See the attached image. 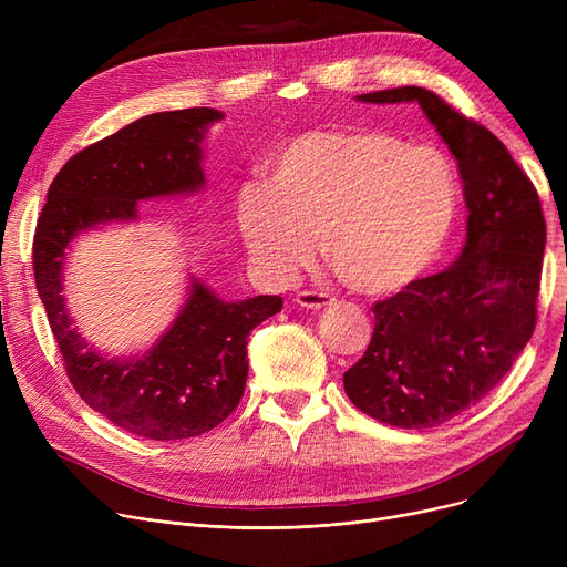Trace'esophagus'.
<instances>
[{"label": "esophagus", "mask_w": 567, "mask_h": 567, "mask_svg": "<svg viewBox=\"0 0 567 567\" xmlns=\"http://www.w3.org/2000/svg\"><path fill=\"white\" fill-rule=\"evenodd\" d=\"M296 303L308 310H319L326 306L336 303V296H331L329 291H319V289H303L296 293Z\"/></svg>", "instance_id": "esophagus-1"}]
</instances>
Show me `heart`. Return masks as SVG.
I'll return each mask as SVG.
<instances>
[{"mask_svg":"<svg viewBox=\"0 0 567 567\" xmlns=\"http://www.w3.org/2000/svg\"><path fill=\"white\" fill-rule=\"evenodd\" d=\"M460 182L441 148L377 128L308 131L268 161V184L236 197L252 257L278 278L310 266L326 236L340 278L368 296L421 280L441 257Z\"/></svg>","mask_w":567,"mask_h":567,"instance_id":"b5f03b06","label":"heart"}]
</instances>
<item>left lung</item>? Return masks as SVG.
I'll return each mask as SVG.
<instances>
[{"label":"left lung","mask_w":567,"mask_h":567,"mask_svg":"<svg viewBox=\"0 0 567 567\" xmlns=\"http://www.w3.org/2000/svg\"><path fill=\"white\" fill-rule=\"evenodd\" d=\"M363 103L415 101L457 158L466 246L445 271L372 306L374 333L344 372L370 419L427 430L478 404L508 374L538 321L547 225L540 197L503 142L430 89L398 86Z\"/></svg>","instance_id":"8db88e82"}]
</instances>
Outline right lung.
<instances>
[{
  "label": "right lung",
  "mask_w": 567,
  "mask_h": 567,
  "mask_svg": "<svg viewBox=\"0 0 567 567\" xmlns=\"http://www.w3.org/2000/svg\"><path fill=\"white\" fill-rule=\"evenodd\" d=\"M218 110L156 112L89 144L48 190L37 223L34 278L50 331L75 393L131 434L176 441L218 427L244 398L248 336L282 310L280 296L225 303L195 282L172 329L140 361H107L89 347L64 310L62 266L71 238L110 220H133L137 202L197 190L204 128Z\"/></svg>",
  "instance_id": "add662e5"
}]
</instances>
